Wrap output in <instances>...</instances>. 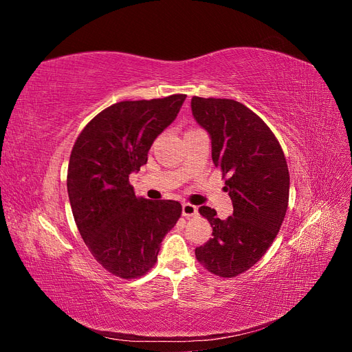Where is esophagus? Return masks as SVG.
<instances>
[{"instance_id": "34e87169", "label": "esophagus", "mask_w": 352, "mask_h": 352, "mask_svg": "<svg viewBox=\"0 0 352 352\" xmlns=\"http://www.w3.org/2000/svg\"><path fill=\"white\" fill-rule=\"evenodd\" d=\"M182 214L185 217H194L198 214V208L192 204H189V202H185V204L182 206Z\"/></svg>"}]
</instances>
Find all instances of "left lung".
Here are the masks:
<instances>
[{
	"label": "left lung",
	"mask_w": 352,
	"mask_h": 352,
	"mask_svg": "<svg viewBox=\"0 0 352 352\" xmlns=\"http://www.w3.org/2000/svg\"><path fill=\"white\" fill-rule=\"evenodd\" d=\"M190 109L210 133L212 163L220 167L233 204L226 220L199 207L212 238L195 250V257L210 273L235 278L251 269L278 235L289 201V170L270 127L243 104L192 97Z\"/></svg>",
	"instance_id": "1"
}]
</instances>
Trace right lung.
<instances>
[{
  "mask_svg": "<svg viewBox=\"0 0 352 352\" xmlns=\"http://www.w3.org/2000/svg\"><path fill=\"white\" fill-rule=\"evenodd\" d=\"M186 98L120 101L83 127L70 154L67 192L80 236L102 267L122 279L153 269L163 238L176 225L177 201L136 197L129 175L146 164L155 138Z\"/></svg>",
  "mask_w": 352,
  "mask_h": 352,
  "instance_id": "right-lung-1",
  "label": "right lung"
}]
</instances>
